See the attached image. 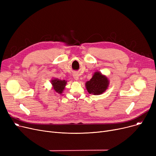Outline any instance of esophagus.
I'll return each instance as SVG.
<instances>
[{"label":"esophagus","instance_id":"obj_1","mask_svg":"<svg viewBox=\"0 0 156 156\" xmlns=\"http://www.w3.org/2000/svg\"><path fill=\"white\" fill-rule=\"evenodd\" d=\"M73 78L75 80H78L79 79V75H78V73H75L73 74Z\"/></svg>","mask_w":156,"mask_h":156}]
</instances>
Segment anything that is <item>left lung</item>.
Here are the masks:
<instances>
[{
    "label": "left lung",
    "mask_w": 156,
    "mask_h": 156,
    "mask_svg": "<svg viewBox=\"0 0 156 156\" xmlns=\"http://www.w3.org/2000/svg\"><path fill=\"white\" fill-rule=\"evenodd\" d=\"M109 81L108 78L102 73L97 71L92 78L87 81L85 85L89 94L94 95H101L108 89Z\"/></svg>",
    "instance_id": "1"
}]
</instances>
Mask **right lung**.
I'll use <instances>...</instances> for the list:
<instances>
[{"label": "right lung", "instance_id": "right-lung-1", "mask_svg": "<svg viewBox=\"0 0 156 156\" xmlns=\"http://www.w3.org/2000/svg\"><path fill=\"white\" fill-rule=\"evenodd\" d=\"M51 83L54 91L57 94H61L63 92L66 85L67 83V81L66 80H61L59 79L54 78L51 80Z\"/></svg>", "mask_w": 156, "mask_h": 156}]
</instances>
